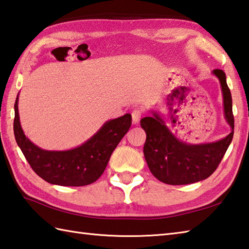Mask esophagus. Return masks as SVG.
I'll use <instances>...</instances> for the list:
<instances>
[{
    "instance_id": "esophagus-1",
    "label": "esophagus",
    "mask_w": 249,
    "mask_h": 249,
    "mask_svg": "<svg viewBox=\"0 0 249 249\" xmlns=\"http://www.w3.org/2000/svg\"><path fill=\"white\" fill-rule=\"evenodd\" d=\"M132 121H133V124H139V121L141 120V117H142V110L141 109H134L133 111H132Z\"/></svg>"
}]
</instances>
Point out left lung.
<instances>
[{"instance_id":"8db88e82","label":"left lung","mask_w":249,"mask_h":249,"mask_svg":"<svg viewBox=\"0 0 249 249\" xmlns=\"http://www.w3.org/2000/svg\"><path fill=\"white\" fill-rule=\"evenodd\" d=\"M219 79L224 98L225 119L231 132L226 138L213 143L188 144L182 142L167 128L158 111L141 120L146 132L144 157L149 170L157 179L167 185H187L206 179L214 173L234 132V117L232 113V96L222 70L213 71Z\"/></svg>"}]
</instances>
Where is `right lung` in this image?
Masks as SVG:
<instances>
[{"instance_id": "add662e5", "label": "right lung", "mask_w": 249, "mask_h": 249, "mask_svg": "<svg viewBox=\"0 0 249 249\" xmlns=\"http://www.w3.org/2000/svg\"><path fill=\"white\" fill-rule=\"evenodd\" d=\"M18 99L19 93L15 102V139L35 173L53 185L79 187L94 182L103 174L111 154L132 124L131 115L125 114L106 121L94 135L73 149L45 150L23 133Z\"/></svg>"}]
</instances>
